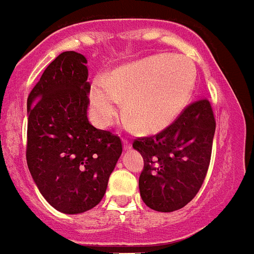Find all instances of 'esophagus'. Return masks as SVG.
<instances>
[{"mask_svg":"<svg viewBox=\"0 0 254 254\" xmlns=\"http://www.w3.org/2000/svg\"><path fill=\"white\" fill-rule=\"evenodd\" d=\"M122 141H123V149H125V150L131 149V142H129L128 140H125V139H123Z\"/></svg>","mask_w":254,"mask_h":254,"instance_id":"obj_1","label":"esophagus"}]
</instances>
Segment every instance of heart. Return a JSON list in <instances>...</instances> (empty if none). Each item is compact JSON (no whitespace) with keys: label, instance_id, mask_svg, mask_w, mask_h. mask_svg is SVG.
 Instances as JSON below:
<instances>
[{"label":"heart","instance_id":"obj_1","mask_svg":"<svg viewBox=\"0 0 254 254\" xmlns=\"http://www.w3.org/2000/svg\"><path fill=\"white\" fill-rule=\"evenodd\" d=\"M196 70L188 58L154 54L125 64L110 76L96 79L89 92L96 125L106 128L125 100V118L142 133H158L178 119L190 102Z\"/></svg>","mask_w":254,"mask_h":254}]
</instances>
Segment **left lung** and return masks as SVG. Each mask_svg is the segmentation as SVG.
Wrapping results in <instances>:
<instances>
[{
	"mask_svg": "<svg viewBox=\"0 0 254 254\" xmlns=\"http://www.w3.org/2000/svg\"><path fill=\"white\" fill-rule=\"evenodd\" d=\"M215 119L210 102L190 104L156 136L133 141L144 158L140 196L156 211L179 210L197 194L210 163Z\"/></svg>",
	"mask_w": 254,
	"mask_h": 254,
	"instance_id": "8db88e82",
	"label": "left lung"
}]
</instances>
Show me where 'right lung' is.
Wrapping results in <instances>:
<instances>
[{"label": "right lung", "mask_w": 254, "mask_h": 254, "mask_svg": "<svg viewBox=\"0 0 254 254\" xmlns=\"http://www.w3.org/2000/svg\"><path fill=\"white\" fill-rule=\"evenodd\" d=\"M87 58L64 52L45 68L27 100V165L40 193L64 214L102 200L122 142L88 122Z\"/></svg>", "instance_id": "1"}]
</instances>
